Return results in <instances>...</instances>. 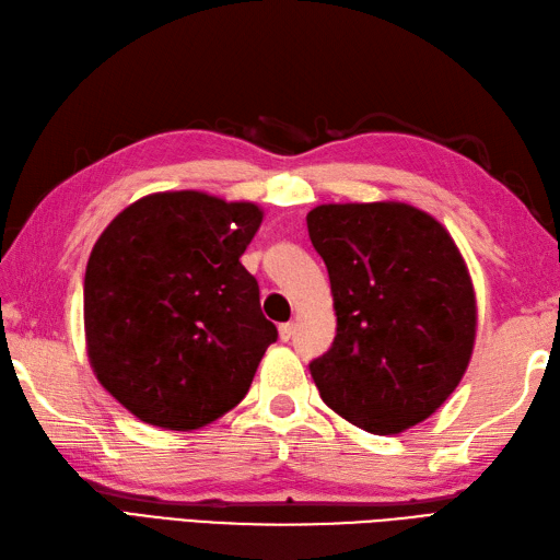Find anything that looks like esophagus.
<instances>
[{
  "label": "esophagus",
  "mask_w": 560,
  "mask_h": 560,
  "mask_svg": "<svg viewBox=\"0 0 560 560\" xmlns=\"http://www.w3.org/2000/svg\"><path fill=\"white\" fill-rule=\"evenodd\" d=\"M293 334H295V324L285 322V324H281V326H279V338H281L283 342H289V340L293 338Z\"/></svg>",
  "instance_id": "1"
}]
</instances>
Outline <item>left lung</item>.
I'll return each mask as SVG.
<instances>
[{
	"label": "left lung",
	"instance_id": "1",
	"mask_svg": "<svg viewBox=\"0 0 560 560\" xmlns=\"http://www.w3.org/2000/svg\"><path fill=\"white\" fill-rule=\"evenodd\" d=\"M307 229L338 317L331 348L310 362L322 399L376 435L425 421L462 381L476 338L452 236L405 203L319 206Z\"/></svg>",
	"mask_w": 560,
	"mask_h": 560
}]
</instances>
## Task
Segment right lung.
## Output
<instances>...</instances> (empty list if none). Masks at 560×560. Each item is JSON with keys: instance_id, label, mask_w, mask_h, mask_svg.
<instances>
[{"instance_id": "obj_1", "label": "right lung", "mask_w": 560, "mask_h": 560, "mask_svg": "<svg viewBox=\"0 0 560 560\" xmlns=\"http://www.w3.org/2000/svg\"><path fill=\"white\" fill-rule=\"evenodd\" d=\"M262 212L198 191L153 194L98 236L84 271L96 378L137 419L194 430L246 397L279 331L241 265Z\"/></svg>"}]
</instances>
